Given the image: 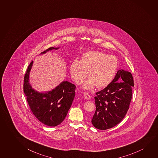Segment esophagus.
I'll use <instances>...</instances> for the list:
<instances>
[{
  "label": "esophagus",
  "instance_id": "1",
  "mask_svg": "<svg viewBox=\"0 0 158 158\" xmlns=\"http://www.w3.org/2000/svg\"><path fill=\"white\" fill-rule=\"evenodd\" d=\"M84 96L86 100H90L91 98V96L89 95V94H88V92H84Z\"/></svg>",
  "mask_w": 158,
  "mask_h": 158
}]
</instances>
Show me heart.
Returning <instances> with one entry per match:
<instances>
[{
    "label": "heart",
    "instance_id": "obj_1",
    "mask_svg": "<svg viewBox=\"0 0 158 158\" xmlns=\"http://www.w3.org/2000/svg\"><path fill=\"white\" fill-rule=\"evenodd\" d=\"M118 67L115 57L101 51H91L83 54L80 60L74 59L70 64V75L77 84H80L87 76L84 89L105 88L112 82Z\"/></svg>",
    "mask_w": 158,
    "mask_h": 158
}]
</instances>
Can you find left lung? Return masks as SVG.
Listing matches in <instances>:
<instances>
[{
	"label": "left lung",
	"mask_w": 158,
	"mask_h": 158,
	"mask_svg": "<svg viewBox=\"0 0 158 158\" xmlns=\"http://www.w3.org/2000/svg\"><path fill=\"white\" fill-rule=\"evenodd\" d=\"M134 86L131 73L120 69L106 88L96 93V111L91 121L95 127L105 130L120 123L129 109Z\"/></svg>",
	"instance_id": "1"
}]
</instances>
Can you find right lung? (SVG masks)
I'll return each instance as SVG.
<instances>
[{"label":"right lung","instance_id":"obj_1","mask_svg":"<svg viewBox=\"0 0 158 158\" xmlns=\"http://www.w3.org/2000/svg\"><path fill=\"white\" fill-rule=\"evenodd\" d=\"M59 48L51 47L40 54ZM33 63V61L31 62L24 75L23 91L27 102L34 116L40 122L47 126H57L65 119L72 106L75 97V85L63 81L51 91H37L29 83Z\"/></svg>","mask_w":158,"mask_h":158}]
</instances>
